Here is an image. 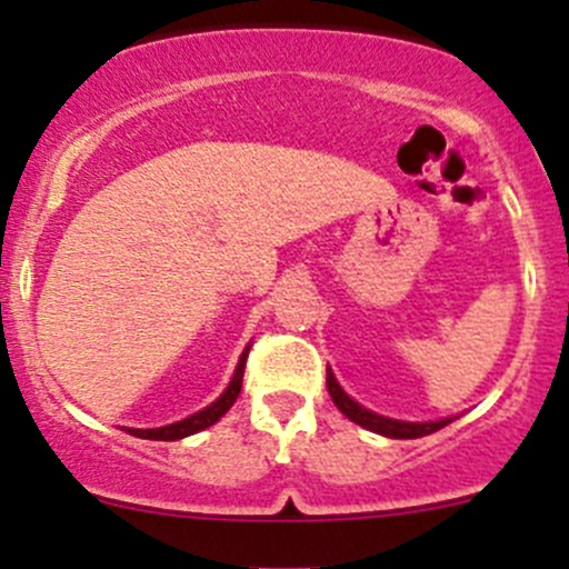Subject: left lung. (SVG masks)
I'll return each mask as SVG.
<instances>
[{
    "label": "left lung",
    "mask_w": 569,
    "mask_h": 569,
    "mask_svg": "<svg viewBox=\"0 0 569 569\" xmlns=\"http://www.w3.org/2000/svg\"><path fill=\"white\" fill-rule=\"evenodd\" d=\"M327 391H330L332 401H336V407L343 412V416L349 418V421L360 423V427L371 429V432H377V435H386V438H396V440L423 438V435H432V432H438V429H443L446 423H451L449 418H446V421L410 423V421H393V418L377 416V412L366 410V407H360L358 401L349 399V396L341 391V386H338L330 369H327Z\"/></svg>",
    "instance_id": "left-lung-1"
}]
</instances>
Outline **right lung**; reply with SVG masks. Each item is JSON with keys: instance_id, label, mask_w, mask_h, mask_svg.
<instances>
[{"instance_id": "obj_1", "label": "right lung", "mask_w": 569, "mask_h": 569, "mask_svg": "<svg viewBox=\"0 0 569 569\" xmlns=\"http://www.w3.org/2000/svg\"><path fill=\"white\" fill-rule=\"evenodd\" d=\"M248 352H250V347L244 349L242 358H239V366H237V371H233L231 386L226 388V393H222L214 405H209L206 410L194 412V416L183 418V421L168 423V427L129 429V432L137 435V438H146V440H181V438H187V435H194V432H200V429H206V427H211V423L220 421V418L231 410V405L237 401L239 391H242V377H244V363H248Z\"/></svg>"}]
</instances>
